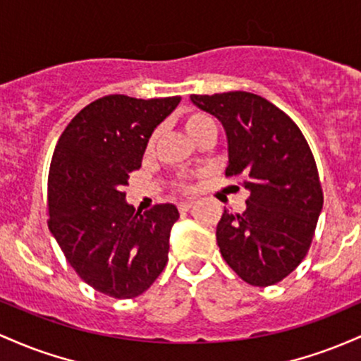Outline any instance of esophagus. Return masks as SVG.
Wrapping results in <instances>:
<instances>
[{
  "mask_svg": "<svg viewBox=\"0 0 361 361\" xmlns=\"http://www.w3.org/2000/svg\"><path fill=\"white\" fill-rule=\"evenodd\" d=\"M177 208H179V212H189L192 208V201H180Z\"/></svg>",
  "mask_w": 361,
  "mask_h": 361,
  "instance_id": "1",
  "label": "esophagus"
}]
</instances>
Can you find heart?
Masks as SVG:
<instances>
[{
    "mask_svg": "<svg viewBox=\"0 0 361 361\" xmlns=\"http://www.w3.org/2000/svg\"><path fill=\"white\" fill-rule=\"evenodd\" d=\"M182 128H184V131L188 133V136L191 137L192 141H196V137L200 136L201 133H204L206 129H209V128H214V124H213V121L209 119L206 114H202V112L189 111L182 116ZM155 137H157V135H152V137H149L148 148L153 147V143H155ZM177 188L188 189L189 188L188 179H185V177H180V179L177 180Z\"/></svg>",
    "mask_w": 361,
    "mask_h": 361,
    "instance_id": "1",
    "label": "heart"
}]
</instances>
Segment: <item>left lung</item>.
Masks as SVG:
<instances>
[{
	"label": "left lung",
	"mask_w": 361,
	"mask_h": 361,
	"mask_svg": "<svg viewBox=\"0 0 361 361\" xmlns=\"http://www.w3.org/2000/svg\"><path fill=\"white\" fill-rule=\"evenodd\" d=\"M191 100L224 124L225 176L240 177L250 192L245 212L225 209L218 221L221 256L249 285H274L307 256L322 209L309 143L281 109L256 93L191 95Z\"/></svg>",
	"instance_id": "8db88e82"
}]
</instances>
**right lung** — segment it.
Wrapping results in <instances>:
<instances>
[{"instance_id":"right-lung-1","label":"right lung","mask_w":361,"mask_h":361,"mask_svg":"<svg viewBox=\"0 0 361 361\" xmlns=\"http://www.w3.org/2000/svg\"><path fill=\"white\" fill-rule=\"evenodd\" d=\"M179 102L102 97L73 117L52 153L47 225L76 274L109 297H137L169 261L177 208L167 202L136 212L124 188L153 129Z\"/></svg>"}]
</instances>
